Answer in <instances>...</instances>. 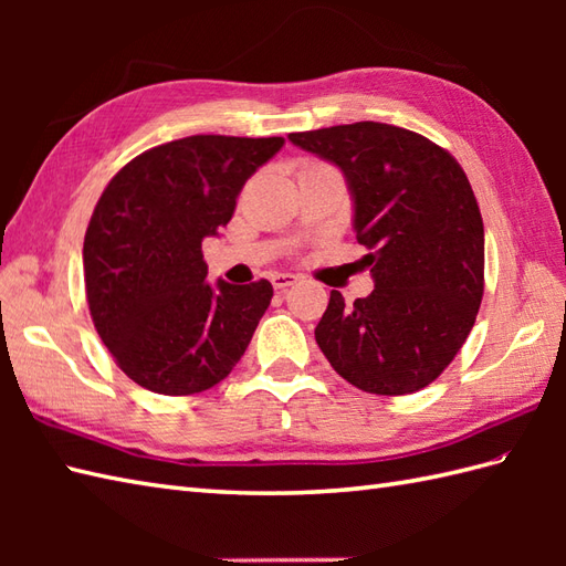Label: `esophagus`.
<instances>
[{
    "instance_id": "34e87169",
    "label": "esophagus",
    "mask_w": 566,
    "mask_h": 566,
    "mask_svg": "<svg viewBox=\"0 0 566 566\" xmlns=\"http://www.w3.org/2000/svg\"><path fill=\"white\" fill-rule=\"evenodd\" d=\"M296 282H298V274H292V272H274L272 274L274 290H290V286Z\"/></svg>"
}]
</instances>
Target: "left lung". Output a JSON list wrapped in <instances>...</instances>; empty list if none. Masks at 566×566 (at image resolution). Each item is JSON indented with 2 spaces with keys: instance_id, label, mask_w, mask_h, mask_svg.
<instances>
[{
  "instance_id": "8db88e82",
  "label": "left lung",
  "mask_w": 566,
  "mask_h": 566,
  "mask_svg": "<svg viewBox=\"0 0 566 566\" xmlns=\"http://www.w3.org/2000/svg\"><path fill=\"white\" fill-rule=\"evenodd\" d=\"M290 140L343 172L375 290L345 306L331 292L316 343L353 387L401 396L460 353L484 294V223L448 150L399 126L359 122Z\"/></svg>"
}]
</instances>
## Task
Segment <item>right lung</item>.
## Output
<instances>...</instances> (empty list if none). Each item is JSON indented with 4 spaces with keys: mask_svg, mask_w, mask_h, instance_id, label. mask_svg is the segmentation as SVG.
<instances>
[{
    "mask_svg": "<svg viewBox=\"0 0 566 566\" xmlns=\"http://www.w3.org/2000/svg\"><path fill=\"white\" fill-rule=\"evenodd\" d=\"M282 146L179 138L138 155L104 189L84 235V286L102 343L143 389L207 391L243 357L272 284H209L201 240L219 235L240 189Z\"/></svg>",
    "mask_w": 566,
    "mask_h": 566,
    "instance_id": "obj_1",
    "label": "right lung"
}]
</instances>
